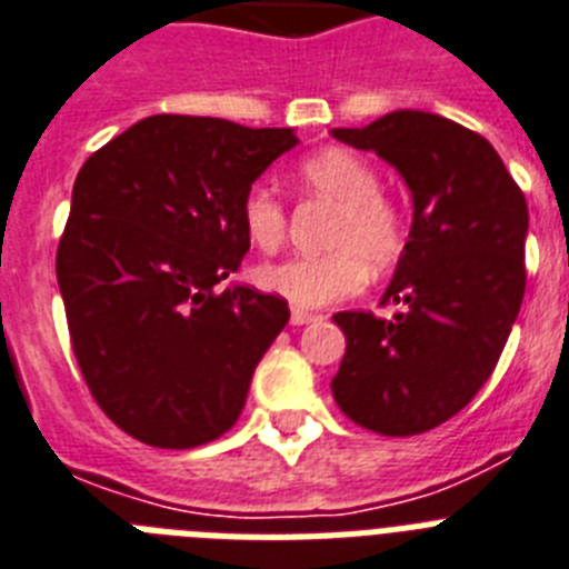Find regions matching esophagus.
I'll return each mask as SVG.
<instances>
[{"mask_svg":"<svg viewBox=\"0 0 569 569\" xmlns=\"http://www.w3.org/2000/svg\"><path fill=\"white\" fill-rule=\"evenodd\" d=\"M289 321H292L295 327H303V325H312V321H318L316 312H307V309H292V316H289Z\"/></svg>","mask_w":569,"mask_h":569,"instance_id":"obj_1","label":"esophagus"}]
</instances>
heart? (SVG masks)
I'll list each match as a JSON object with an SVG mask.
<instances>
[{
    "label": "heart",
    "instance_id": "heart-1",
    "mask_svg": "<svg viewBox=\"0 0 569 569\" xmlns=\"http://www.w3.org/2000/svg\"><path fill=\"white\" fill-rule=\"evenodd\" d=\"M309 192L341 204L325 257H292L260 266L253 280L260 289L289 300L298 309H318L362 292L371 269H386L406 242L403 216L380 196V174L365 157L345 149H325L300 163ZM244 233L262 251H274L286 237V207L274 189L251 187L242 201Z\"/></svg>",
    "mask_w": 569,
    "mask_h": 569
}]
</instances>
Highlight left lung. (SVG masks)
<instances>
[{"mask_svg": "<svg viewBox=\"0 0 569 569\" xmlns=\"http://www.w3.org/2000/svg\"><path fill=\"white\" fill-rule=\"evenodd\" d=\"M330 133L395 166L415 204L382 298L403 312L332 316L348 339L332 397L359 427L418 436L477 397L509 341L526 292V198L491 142L438 113L395 110Z\"/></svg>", "mask_w": 569, "mask_h": 569, "instance_id": "1", "label": "left lung"}]
</instances>
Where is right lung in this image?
<instances>
[{
	"label": "right lung",
	"instance_id": "right-lung-1",
	"mask_svg": "<svg viewBox=\"0 0 569 569\" xmlns=\"http://www.w3.org/2000/svg\"><path fill=\"white\" fill-rule=\"evenodd\" d=\"M295 146L292 128L160 113L81 166L58 244L69 339L101 412L142 445L224 436L289 321L283 298L216 283L251 248L248 189Z\"/></svg>",
	"mask_w": 569,
	"mask_h": 569
}]
</instances>
